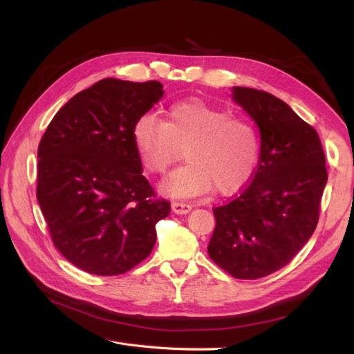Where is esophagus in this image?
<instances>
[{
    "instance_id": "esophagus-1",
    "label": "esophagus",
    "mask_w": 354,
    "mask_h": 354,
    "mask_svg": "<svg viewBox=\"0 0 354 354\" xmlns=\"http://www.w3.org/2000/svg\"><path fill=\"white\" fill-rule=\"evenodd\" d=\"M171 207H173V211L176 214H187L192 209V203L181 202V201H174L173 203H171Z\"/></svg>"
}]
</instances>
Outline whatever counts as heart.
I'll use <instances>...</instances> for the list:
<instances>
[{"mask_svg":"<svg viewBox=\"0 0 354 354\" xmlns=\"http://www.w3.org/2000/svg\"><path fill=\"white\" fill-rule=\"evenodd\" d=\"M133 142L151 174H164L185 149L187 162L160 185L174 198L196 196L212 187L233 194L248 183L260 156L259 134L251 122L201 100L171 104L164 121L152 113L140 116L133 127Z\"/></svg>","mask_w":354,"mask_h":354,"instance_id":"obj_1","label":"heart"}]
</instances>
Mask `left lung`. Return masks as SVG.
<instances>
[{
  "label": "left lung",
  "mask_w": 354,
  "mask_h": 354,
  "mask_svg": "<svg viewBox=\"0 0 354 354\" xmlns=\"http://www.w3.org/2000/svg\"><path fill=\"white\" fill-rule=\"evenodd\" d=\"M232 99L260 131V160L251 183L214 208L211 260L236 279H260L291 261L317 226L328 181L313 127L273 94L232 87Z\"/></svg>",
  "instance_id": "8db88e82"
}]
</instances>
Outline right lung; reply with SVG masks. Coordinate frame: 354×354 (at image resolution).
Returning a JSON list of instances; mask_svg holds the SVG:
<instances>
[{
    "label": "right lung",
    "instance_id": "1",
    "mask_svg": "<svg viewBox=\"0 0 354 354\" xmlns=\"http://www.w3.org/2000/svg\"><path fill=\"white\" fill-rule=\"evenodd\" d=\"M162 95L158 81L102 80L75 94L41 138L37 199L53 243L84 272L122 274L153 250L169 202L142 174L133 127Z\"/></svg>",
    "mask_w": 354,
    "mask_h": 354
}]
</instances>
